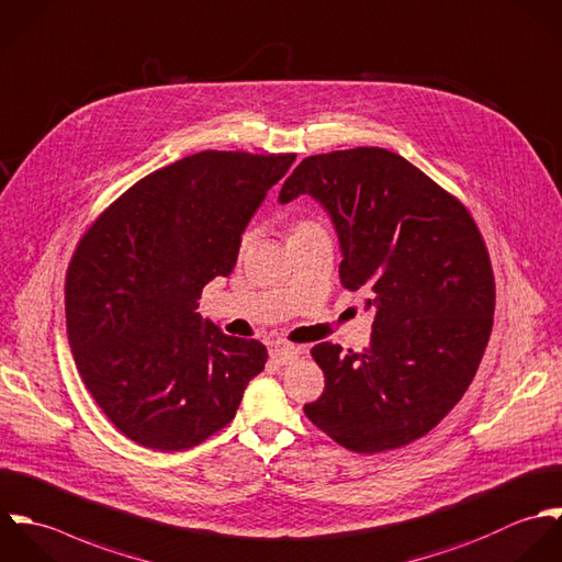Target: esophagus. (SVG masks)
<instances>
[{
	"label": "esophagus",
	"instance_id": "esophagus-1",
	"mask_svg": "<svg viewBox=\"0 0 562 562\" xmlns=\"http://www.w3.org/2000/svg\"><path fill=\"white\" fill-rule=\"evenodd\" d=\"M301 353H303V349H301V347H294V345H274V347L270 349L272 362H277V364H281V367L292 364L294 360H299Z\"/></svg>",
	"mask_w": 562,
	"mask_h": 562
}]
</instances>
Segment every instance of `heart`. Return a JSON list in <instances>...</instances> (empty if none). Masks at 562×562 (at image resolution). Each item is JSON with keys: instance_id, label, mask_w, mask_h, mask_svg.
Returning <instances> with one entry per match:
<instances>
[{"instance_id": "1", "label": "heart", "mask_w": 562, "mask_h": 562, "mask_svg": "<svg viewBox=\"0 0 562 562\" xmlns=\"http://www.w3.org/2000/svg\"><path fill=\"white\" fill-rule=\"evenodd\" d=\"M314 233H327L325 222L316 215H299L288 226V241H294V239H301V237H307ZM246 246H248V235H244V239L239 244V252H244Z\"/></svg>"}]
</instances>
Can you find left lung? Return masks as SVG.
Returning a JSON list of instances; mask_svg holds the SVG:
<instances>
[{"label": "left lung", "instance_id": "left-lung-1", "mask_svg": "<svg viewBox=\"0 0 562 562\" xmlns=\"http://www.w3.org/2000/svg\"><path fill=\"white\" fill-rule=\"evenodd\" d=\"M312 193L329 211L345 290L374 310L371 345L312 358L325 392L305 416L356 453L405 447L462 398L486 351L495 277L469 209L401 155L351 148L301 161L279 200Z\"/></svg>", "mask_w": 562, "mask_h": 562}]
</instances>
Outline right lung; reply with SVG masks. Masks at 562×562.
Masks as SVG:
<instances>
[{"label":"right lung","mask_w":562,"mask_h":562,"mask_svg":"<svg viewBox=\"0 0 562 562\" xmlns=\"http://www.w3.org/2000/svg\"><path fill=\"white\" fill-rule=\"evenodd\" d=\"M294 153L204 150L126 189L82 233L65 277L71 353L109 420L155 451L226 427L268 351L202 323V288L231 274L241 233Z\"/></svg>","instance_id":"right-lung-1"}]
</instances>
